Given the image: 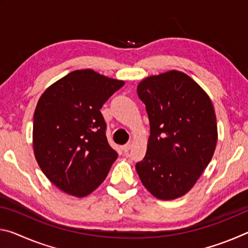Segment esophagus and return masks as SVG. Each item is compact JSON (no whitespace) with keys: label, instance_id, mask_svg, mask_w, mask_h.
I'll use <instances>...</instances> for the list:
<instances>
[{"label":"esophagus","instance_id":"34e87169","mask_svg":"<svg viewBox=\"0 0 248 248\" xmlns=\"http://www.w3.org/2000/svg\"><path fill=\"white\" fill-rule=\"evenodd\" d=\"M123 151L124 153H128L129 152V150L131 149V143H128V144H124V145H123Z\"/></svg>","mask_w":248,"mask_h":248}]
</instances>
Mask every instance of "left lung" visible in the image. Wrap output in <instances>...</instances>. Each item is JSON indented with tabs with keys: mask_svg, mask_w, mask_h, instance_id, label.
Instances as JSON below:
<instances>
[{
	"mask_svg": "<svg viewBox=\"0 0 248 248\" xmlns=\"http://www.w3.org/2000/svg\"><path fill=\"white\" fill-rule=\"evenodd\" d=\"M137 92L151 128L137 173L155 198H180L195 186L215 153L217 125L212 100L177 70L143 78Z\"/></svg>",
	"mask_w": 248,
	"mask_h": 248,
	"instance_id": "8db88e82",
	"label": "left lung"
}]
</instances>
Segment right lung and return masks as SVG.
Wrapping results in <instances>:
<instances>
[{
  "instance_id": "right-lung-1",
  "label": "right lung",
  "mask_w": 248,
  "mask_h": 248,
  "mask_svg": "<svg viewBox=\"0 0 248 248\" xmlns=\"http://www.w3.org/2000/svg\"><path fill=\"white\" fill-rule=\"evenodd\" d=\"M124 85L91 69L75 70L40 96L33 114V154L59 189L82 198L106 178L118 153L108 144L100 108Z\"/></svg>"
}]
</instances>
